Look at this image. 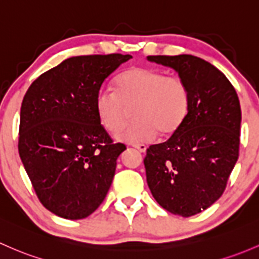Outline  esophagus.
I'll use <instances>...</instances> for the list:
<instances>
[{
	"label": "esophagus",
	"instance_id": "34e87169",
	"mask_svg": "<svg viewBox=\"0 0 259 259\" xmlns=\"http://www.w3.org/2000/svg\"><path fill=\"white\" fill-rule=\"evenodd\" d=\"M135 149H138L139 151L143 152V154H145L146 152V149H148V146L145 145V144H137V145H134Z\"/></svg>",
	"mask_w": 259,
	"mask_h": 259
}]
</instances>
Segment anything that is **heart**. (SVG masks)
Instances as JSON below:
<instances>
[{
  "mask_svg": "<svg viewBox=\"0 0 259 259\" xmlns=\"http://www.w3.org/2000/svg\"><path fill=\"white\" fill-rule=\"evenodd\" d=\"M134 104L135 119L115 134L122 143L137 145L161 135H171L182 125L189 113L190 91L179 77H167L161 70L132 68L115 80V89L100 88L94 107L99 122L114 133L124 121L125 110Z\"/></svg>",
  "mask_w": 259,
  "mask_h": 259,
  "instance_id": "obj_1",
  "label": "heart"
}]
</instances>
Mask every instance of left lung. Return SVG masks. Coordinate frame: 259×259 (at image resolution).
Listing matches in <instances>:
<instances>
[{
    "label": "left lung",
    "mask_w": 259,
    "mask_h": 259,
    "mask_svg": "<svg viewBox=\"0 0 259 259\" xmlns=\"http://www.w3.org/2000/svg\"><path fill=\"white\" fill-rule=\"evenodd\" d=\"M170 67L186 83V119L167 141L146 150L144 165L152 196L182 217L213 205L238 160L241 105L230 80L208 62L190 56H149Z\"/></svg>",
    "instance_id": "8db88e82"
}]
</instances>
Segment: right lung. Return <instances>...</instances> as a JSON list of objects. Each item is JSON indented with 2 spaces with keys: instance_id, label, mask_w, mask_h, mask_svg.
Returning a JSON list of instances; mask_svg holds the SVG:
<instances>
[{
  "instance_id": "1",
  "label": "right lung",
  "mask_w": 259,
  "mask_h": 259,
  "mask_svg": "<svg viewBox=\"0 0 259 259\" xmlns=\"http://www.w3.org/2000/svg\"><path fill=\"white\" fill-rule=\"evenodd\" d=\"M129 54L78 56L40 74L21 105L18 152L46 208L67 220L100 206L125 150L95 113V97Z\"/></svg>"
}]
</instances>
